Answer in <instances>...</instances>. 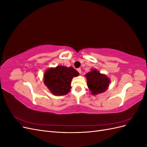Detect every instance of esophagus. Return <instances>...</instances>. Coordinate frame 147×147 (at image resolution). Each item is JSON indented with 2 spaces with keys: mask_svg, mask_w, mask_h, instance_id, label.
Listing matches in <instances>:
<instances>
[{
  "mask_svg": "<svg viewBox=\"0 0 147 147\" xmlns=\"http://www.w3.org/2000/svg\"><path fill=\"white\" fill-rule=\"evenodd\" d=\"M77 71H78V72L80 74H81V73H82V70H81V69H80V68H78V69H77Z\"/></svg>",
  "mask_w": 147,
  "mask_h": 147,
  "instance_id": "obj_1",
  "label": "esophagus"
}]
</instances>
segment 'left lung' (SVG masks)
Segmentation results:
<instances>
[{"label":"left lung","mask_w":147,"mask_h":147,"mask_svg":"<svg viewBox=\"0 0 147 147\" xmlns=\"http://www.w3.org/2000/svg\"><path fill=\"white\" fill-rule=\"evenodd\" d=\"M87 85L92 95L104 92L108 89L110 79L104 74H100L96 69H91L85 75Z\"/></svg>","instance_id":"left-lung-1"}]
</instances>
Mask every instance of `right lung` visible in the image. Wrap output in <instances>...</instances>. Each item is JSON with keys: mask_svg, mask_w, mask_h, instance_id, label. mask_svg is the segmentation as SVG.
Masks as SVG:
<instances>
[{"mask_svg": "<svg viewBox=\"0 0 147 147\" xmlns=\"http://www.w3.org/2000/svg\"><path fill=\"white\" fill-rule=\"evenodd\" d=\"M78 75L79 73L72 67H67L58 65L46 71L43 75L44 83L52 94L64 96L70 90L72 78Z\"/></svg>", "mask_w": 147, "mask_h": 147, "instance_id": "right-lung-1", "label": "right lung"}]
</instances>
